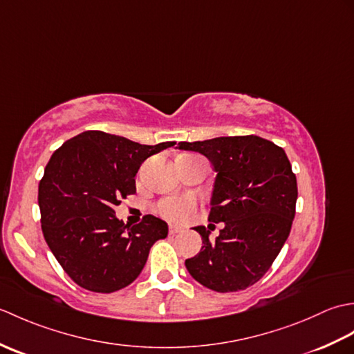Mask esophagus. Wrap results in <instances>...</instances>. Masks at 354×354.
<instances>
[{
    "instance_id": "1",
    "label": "esophagus",
    "mask_w": 354,
    "mask_h": 354,
    "mask_svg": "<svg viewBox=\"0 0 354 354\" xmlns=\"http://www.w3.org/2000/svg\"><path fill=\"white\" fill-rule=\"evenodd\" d=\"M181 231H183V227H179V225H173V223L169 225L170 234H178V232H181Z\"/></svg>"
}]
</instances>
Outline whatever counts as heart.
I'll return each mask as SVG.
<instances>
[{
    "label": "heart",
    "instance_id": "obj_1",
    "mask_svg": "<svg viewBox=\"0 0 354 354\" xmlns=\"http://www.w3.org/2000/svg\"><path fill=\"white\" fill-rule=\"evenodd\" d=\"M198 199L192 194H176V196L164 198L158 202L155 209L165 219L185 221L196 212Z\"/></svg>",
    "mask_w": 354,
    "mask_h": 354
}]
</instances>
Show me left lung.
Listing matches in <instances>:
<instances>
[{
    "mask_svg": "<svg viewBox=\"0 0 354 354\" xmlns=\"http://www.w3.org/2000/svg\"><path fill=\"white\" fill-rule=\"evenodd\" d=\"M179 149L205 155L217 171L208 221L223 222L216 240L205 227L198 255L185 260L194 280L216 292L257 283L289 237L298 198L284 150L257 135L181 141Z\"/></svg>",
    "mask_w": 354,
    "mask_h": 354,
    "instance_id": "1",
    "label": "left lung"
}]
</instances>
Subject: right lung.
Wrapping results in <instances>:
<instances>
[{"mask_svg":"<svg viewBox=\"0 0 354 354\" xmlns=\"http://www.w3.org/2000/svg\"><path fill=\"white\" fill-rule=\"evenodd\" d=\"M140 145L118 135L86 131L55 150L37 190L44 239L80 288L111 293L126 288L145 268L164 221L146 214L124 225L114 208L137 192L135 175L149 156L171 147Z\"/></svg>","mask_w":354,"mask_h":354,"instance_id":"obj_1","label":"right lung"}]
</instances>
